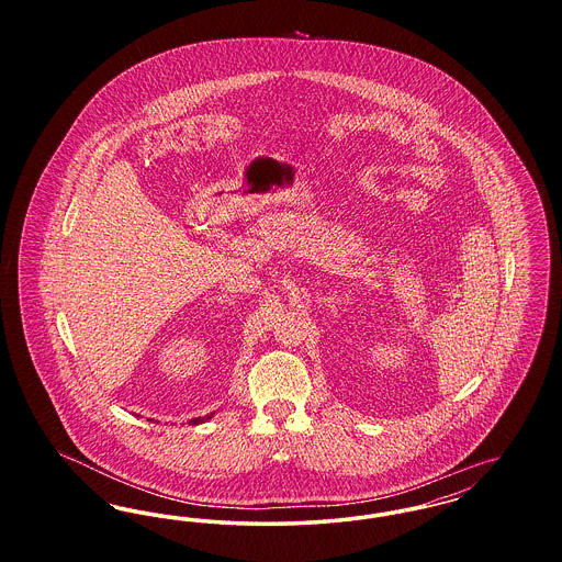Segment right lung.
Returning a JSON list of instances; mask_svg holds the SVG:
<instances>
[{
    "instance_id": "add662e5",
    "label": "right lung",
    "mask_w": 562,
    "mask_h": 562,
    "mask_svg": "<svg viewBox=\"0 0 562 562\" xmlns=\"http://www.w3.org/2000/svg\"><path fill=\"white\" fill-rule=\"evenodd\" d=\"M214 413H211V415H206V417H195V419H189V424L191 426H198V424H204V422H209L211 417H213Z\"/></svg>"
}]
</instances>
